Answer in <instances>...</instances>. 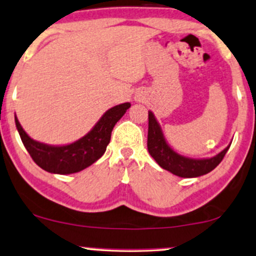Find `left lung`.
<instances>
[{
    "label": "left lung",
    "instance_id": "1",
    "mask_svg": "<svg viewBox=\"0 0 256 256\" xmlns=\"http://www.w3.org/2000/svg\"><path fill=\"white\" fill-rule=\"evenodd\" d=\"M231 144L218 154L211 158L195 159L178 154L169 146L165 140L163 130L152 111H148V135H147V148L150 154L163 169L170 171L174 175L184 178L199 177L217 168L223 160L225 153L228 152Z\"/></svg>",
    "mask_w": 256,
    "mask_h": 256
}]
</instances>
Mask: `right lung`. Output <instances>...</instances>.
Returning a JSON list of instances; mask_svg holds the SVG:
<instances>
[{"mask_svg":"<svg viewBox=\"0 0 256 256\" xmlns=\"http://www.w3.org/2000/svg\"><path fill=\"white\" fill-rule=\"evenodd\" d=\"M129 108L130 103L111 108L85 136L62 146L46 145L31 139L21 127L16 116L15 126L24 146L38 166L51 174L69 175L86 169L104 154L110 142L111 132Z\"/></svg>","mask_w":256,"mask_h":256,"instance_id":"1","label":"right lung"}]
</instances>
